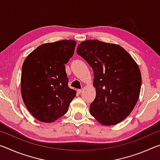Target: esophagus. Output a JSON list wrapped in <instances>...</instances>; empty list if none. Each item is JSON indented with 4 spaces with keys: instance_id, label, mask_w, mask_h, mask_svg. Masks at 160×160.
I'll use <instances>...</instances> for the list:
<instances>
[{
    "instance_id": "obj_1",
    "label": "esophagus",
    "mask_w": 160,
    "mask_h": 160,
    "mask_svg": "<svg viewBox=\"0 0 160 160\" xmlns=\"http://www.w3.org/2000/svg\"><path fill=\"white\" fill-rule=\"evenodd\" d=\"M82 92V90H78V94H81Z\"/></svg>"
}]
</instances>
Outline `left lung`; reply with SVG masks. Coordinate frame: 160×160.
Returning <instances> with one entry per match:
<instances>
[{
    "label": "left lung",
    "instance_id": "obj_1",
    "mask_svg": "<svg viewBox=\"0 0 160 160\" xmlns=\"http://www.w3.org/2000/svg\"><path fill=\"white\" fill-rule=\"evenodd\" d=\"M77 53L94 72L96 97L90 112L102 125H116L125 119L138 100L141 73L131 56L121 46L99 40L78 44Z\"/></svg>",
    "mask_w": 160,
    "mask_h": 160
}]
</instances>
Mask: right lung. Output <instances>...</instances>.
Listing matches in <instances>:
<instances>
[{"label":"right lung","mask_w":160,"mask_h":160,"mask_svg":"<svg viewBox=\"0 0 160 160\" xmlns=\"http://www.w3.org/2000/svg\"><path fill=\"white\" fill-rule=\"evenodd\" d=\"M76 42L61 40L38 47L22 68L21 94L29 112L37 120L51 123L63 116L76 96L68 87L66 64Z\"/></svg>","instance_id":"right-lung-1"}]
</instances>
